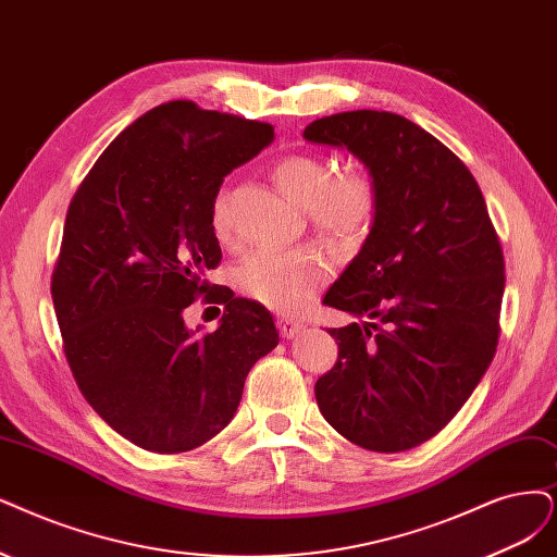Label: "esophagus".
Wrapping results in <instances>:
<instances>
[{"label": "esophagus", "instance_id": "obj_1", "mask_svg": "<svg viewBox=\"0 0 557 557\" xmlns=\"http://www.w3.org/2000/svg\"><path fill=\"white\" fill-rule=\"evenodd\" d=\"M302 327H305V325H302L300 321L286 319V317L277 319V331H280V335L286 337V339H294L298 333H302Z\"/></svg>", "mask_w": 557, "mask_h": 557}]
</instances>
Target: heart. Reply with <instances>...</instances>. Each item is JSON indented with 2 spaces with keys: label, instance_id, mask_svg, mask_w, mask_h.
<instances>
[{
  "label": "heart",
  "instance_id": "1",
  "mask_svg": "<svg viewBox=\"0 0 557 557\" xmlns=\"http://www.w3.org/2000/svg\"><path fill=\"white\" fill-rule=\"evenodd\" d=\"M273 176L282 193L305 206L307 218L325 238L360 240L376 215V183L362 170L335 174V162L317 153H294L275 162ZM211 230L218 240L232 236L226 195L211 206ZM327 277V261L314 252L259 250L238 263L234 280L243 296L275 312H294L310 300Z\"/></svg>",
  "mask_w": 557,
  "mask_h": 557
}]
</instances>
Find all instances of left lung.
Masks as SVG:
<instances>
[{
	"label": "left lung",
	"instance_id": "obj_1",
	"mask_svg": "<svg viewBox=\"0 0 557 557\" xmlns=\"http://www.w3.org/2000/svg\"><path fill=\"white\" fill-rule=\"evenodd\" d=\"M302 137L351 151L379 193L369 236L323 298L367 321L331 327L339 356L317 404L346 441L404 451L459 413L496 356L503 247L475 176L418 123L356 110Z\"/></svg>",
	"mask_w": 557,
	"mask_h": 557
}]
</instances>
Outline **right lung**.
<instances>
[{
  "label": "right lung",
  "instance_id": "right-lung-1",
  "mask_svg": "<svg viewBox=\"0 0 557 557\" xmlns=\"http://www.w3.org/2000/svg\"><path fill=\"white\" fill-rule=\"evenodd\" d=\"M273 137L271 123L162 102L102 151L69 206L52 273L64 354L96 413L141 449L178 455L220 434L280 342L263 305L203 280L222 259L220 185ZM199 295L227 302L209 336L182 321Z\"/></svg>",
  "mask_w": 557,
  "mask_h": 557
}]
</instances>
